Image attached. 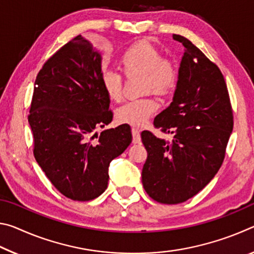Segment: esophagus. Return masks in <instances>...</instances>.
<instances>
[{
  "instance_id": "esophagus-1",
  "label": "esophagus",
  "mask_w": 254,
  "mask_h": 254,
  "mask_svg": "<svg viewBox=\"0 0 254 254\" xmlns=\"http://www.w3.org/2000/svg\"><path fill=\"white\" fill-rule=\"evenodd\" d=\"M132 135H133V143H140L141 142V136L140 131L137 128H132Z\"/></svg>"
}]
</instances>
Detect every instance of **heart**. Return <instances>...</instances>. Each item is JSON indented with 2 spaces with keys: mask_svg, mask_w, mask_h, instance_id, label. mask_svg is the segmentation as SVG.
<instances>
[{
  "mask_svg": "<svg viewBox=\"0 0 254 254\" xmlns=\"http://www.w3.org/2000/svg\"><path fill=\"white\" fill-rule=\"evenodd\" d=\"M119 67L126 76L141 75V92L152 91L157 95H166L177 81V67L173 60L162 58L160 50L148 42H137L127 48L119 60ZM102 86L111 101L123 98L122 76L114 71H105ZM158 110V102L152 96L128 101L117 111L120 122L131 126H143Z\"/></svg>",
  "mask_w": 254,
  "mask_h": 254,
  "instance_id": "b5f03b06",
  "label": "heart"
}]
</instances>
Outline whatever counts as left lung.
<instances>
[{"mask_svg":"<svg viewBox=\"0 0 254 254\" xmlns=\"http://www.w3.org/2000/svg\"><path fill=\"white\" fill-rule=\"evenodd\" d=\"M184 46L173 102L153 126L174 135L171 142L141 133L148 152L142 169L147 194L158 203L179 204L203 189L221 168L233 130L229 92L222 72L189 41Z\"/></svg>","mask_w":254,"mask_h":254,"instance_id":"1","label":"left lung"}]
</instances>
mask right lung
Instances as JSON below:
<instances>
[{"label": "right lung", "mask_w": 254, "mask_h": 254, "mask_svg": "<svg viewBox=\"0 0 254 254\" xmlns=\"http://www.w3.org/2000/svg\"><path fill=\"white\" fill-rule=\"evenodd\" d=\"M102 76L101 51L77 36L47 60L34 83L28 117L34 158L51 184L72 200L102 195L111 161L132 141L131 127L122 124L92 142L96 128L113 119Z\"/></svg>", "instance_id": "right-lung-1"}]
</instances>
